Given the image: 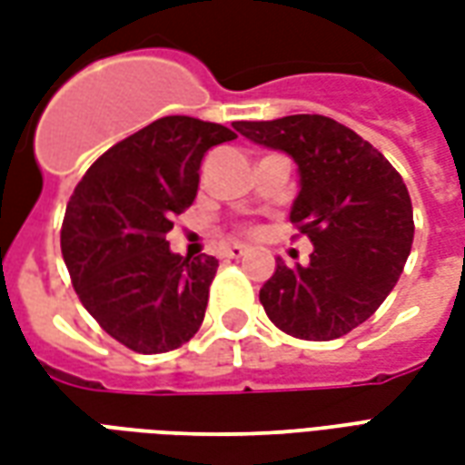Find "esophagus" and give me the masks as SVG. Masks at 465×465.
<instances>
[{
    "instance_id": "34e87169",
    "label": "esophagus",
    "mask_w": 465,
    "mask_h": 465,
    "mask_svg": "<svg viewBox=\"0 0 465 465\" xmlns=\"http://www.w3.org/2000/svg\"><path fill=\"white\" fill-rule=\"evenodd\" d=\"M243 253H246V246H242V243H233V246L226 249V256H229V259H242Z\"/></svg>"
}]
</instances>
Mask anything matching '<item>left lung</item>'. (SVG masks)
<instances>
[{"mask_svg":"<svg viewBox=\"0 0 465 465\" xmlns=\"http://www.w3.org/2000/svg\"><path fill=\"white\" fill-rule=\"evenodd\" d=\"M246 139L289 153L299 166L292 223L309 236V263L276 272L259 292L283 333L333 341L379 309L413 243V209L401 173L359 134L322 114L236 122Z\"/></svg>","mask_w":465,"mask_h":465,"instance_id":"left-lung-1","label":"left lung"}]
</instances>
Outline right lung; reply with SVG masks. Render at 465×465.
<instances>
[{
  "instance_id": "1",
  "label": "right lung",
  "mask_w": 465,
  "mask_h": 465,
  "mask_svg": "<svg viewBox=\"0 0 465 465\" xmlns=\"http://www.w3.org/2000/svg\"><path fill=\"white\" fill-rule=\"evenodd\" d=\"M236 139L222 124L162 116L96 159L62 223V256L84 309L136 353L199 331L219 262L172 253L166 233L199 189L203 153Z\"/></svg>"
}]
</instances>
